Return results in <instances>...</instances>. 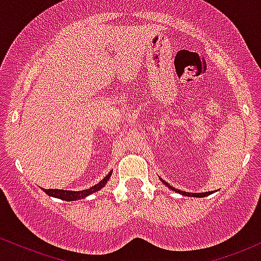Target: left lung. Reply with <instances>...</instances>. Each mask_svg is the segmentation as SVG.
Masks as SVG:
<instances>
[{"label":"left lung","instance_id":"1","mask_svg":"<svg viewBox=\"0 0 261 261\" xmlns=\"http://www.w3.org/2000/svg\"><path fill=\"white\" fill-rule=\"evenodd\" d=\"M160 180H162L166 186L170 187V189H171L172 191H176V192H178V194H181V195H184V196H192V197H204V196H208V195L212 194V191H210V192H198V194H192V192L180 191V190H176V189H174V187H172V186H170L168 182H165V181L163 180V178H160Z\"/></svg>","mask_w":261,"mask_h":261}]
</instances>
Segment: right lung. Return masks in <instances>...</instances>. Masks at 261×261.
Masks as SVG:
<instances>
[{
    "mask_svg": "<svg viewBox=\"0 0 261 261\" xmlns=\"http://www.w3.org/2000/svg\"><path fill=\"white\" fill-rule=\"evenodd\" d=\"M111 175H112V171H110V174H108L103 180L99 181L97 185L90 187V189L87 190H83V191H66V190H57V189H49V190L43 189V190L45 194H48L49 196H53V197H58L64 201H76L79 200V198H84L86 197V196L91 195L93 192L101 190L102 187L106 185V182L108 181V178H110Z\"/></svg>",
    "mask_w": 261,
    "mask_h": 261,
    "instance_id": "add662e5",
    "label": "right lung"
}]
</instances>
